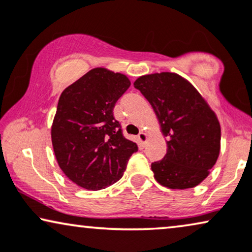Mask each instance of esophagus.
Returning <instances> with one entry per match:
<instances>
[{"label": "esophagus", "mask_w": 252, "mask_h": 252, "mask_svg": "<svg viewBox=\"0 0 252 252\" xmlns=\"http://www.w3.org/2000/svg\"><path fill=\"white\" fill-rule=\"evenodd\" d=\"M138 140H139V142L142 143V144L146 143V140H147V135H146V133L143 132V131L140 132L139 135H138Z\"/></svg>", "instance_id": "esophagus-1"}]
</instances>
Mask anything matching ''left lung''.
Here are the masks:
<instances>
[{"instance_id":"8db88e82","label":"left lung","mask_w":252,"mask_h":252,"mask_svg":"<svg viewBox=\"0 0 252 252\" xmlns=\"http://www.w3.org/2000/svg\"><path fill=\"white\" fill-rule=\"evenodd\" d=\"M133 86L151 103L167 137V153L151 165L154 179L169 189L202 183L220 153L221 129L216 113L187 79L174 72L139 77Z\"/></svg>"}]
</instances>
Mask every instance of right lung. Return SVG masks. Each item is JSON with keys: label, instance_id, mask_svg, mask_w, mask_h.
I'll use <instances>...</instances> for the list:
<instances>
[{"label": "right lung", "instance_id": "right-lung-1", "mask_svg": "<svg viewBox=\"0 0 252 252\" xmlns=\"http://www.w3.org/2000/svg\"><path fill=\"white\" fill-rule=\"evenodd\" d=\"M130 84L123 73L94 68L60 96L52 126L54 153L66 177L84 189H105L117 182L138 151L113 115Z\"/></svg>", "mask_w": 252, "mask_h": 252}]
</instances>
